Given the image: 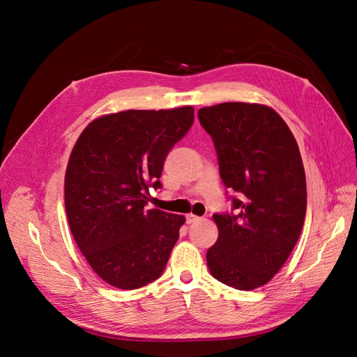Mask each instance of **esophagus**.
I'll return each instance as SVG.
<instances>
[{"label":"esophagus","mask_w":357,"mask_h":357,"mask_svg":"<svg viewBox=\"0 0 357 357\" xmlns=\"http://www.w3.org/2000/svg\"><path fill=\"white\" fill-rule=\"evenodd\" d=\"M198 220H201V218H198V215H195V214H188L186 215V222L190 225V223H195V222H198Z\"/></svg>","instance_id":"esophagus-1"}]
</instances>
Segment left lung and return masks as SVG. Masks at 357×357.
Here are the masks:
<instances>
[{"label": "left lung", "mask_w": 357, "mask_h": 357, "mask_svg": "<svg viewBox=\"0 0 357 357\" xmlns=\"http://www.w3.org/2000/svg\"><path fill=\"white\" fill-rule=\"evenodd\" d=\"M211 137L231 213H215L219 238L207 265L238 290L266 284L284 265L304 226L305 171L296 139L266 105L222 102L198 110Z\"/></svg>", "instance_id": "left-lung-1"}]
</instances>
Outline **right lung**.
Masks as SVG:
<instances>
[{
    "mask_svg": "<svg viewBox=\"0 0 357 357\" xmlns=\"http://www.w3.org/2000/svg\"><path fill=\"white\" fill-rule=\"evenodd\" d=\"M193 107L126 110L95 119L66 172V210L86 261L105 283L132 290L159 278L185 218L149 208L169 150L193 125Z\"/></svg>",
    "mask_w": 357,
    "mask_h": 357,
    "instance_id": "add662e5",
    "label": "right lung"
}]
</instances>
